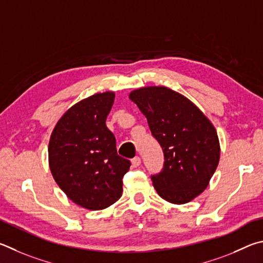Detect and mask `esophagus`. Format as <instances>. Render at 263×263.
Here are the masks:
<instances>
[{
  "instance_id": "esophagus-1",
  "label": "esophagus",
  "mask_w": 263,
  "mask_h": 263,
  "mask_svg": "<svg viewBox=\"0 0 263 263\" xmlns=\"http://www.w3.org/2000/svg\"><path fill=\"white\" fill-rule=\"evenodd\" d=\"M141 165V158L140 157H135V158H133L132 159V166L133 167H139Z\"/></svg>"
}]
</instances>
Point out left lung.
I'll return each mask as SVG.
<instances>
[{
    "instance_id": "obj_1",
    "label": "left lung",
    "mask_w": 263,
    "mask_h": 263,
    "mask_svg": "<svg viewBox=\"0 0 263 263\" xmlns=\"http://www.w3.org/2000/svg\"><path fill=\"white\" fill-rule=\"evenodd\" d=\"M129 99L145 115L164 151L163 171L151 177L158 195L173 204L194 200L208 187L219 163L214 124L193 101L166 86L140 87Z\"/></svg>"
}]
</instances>
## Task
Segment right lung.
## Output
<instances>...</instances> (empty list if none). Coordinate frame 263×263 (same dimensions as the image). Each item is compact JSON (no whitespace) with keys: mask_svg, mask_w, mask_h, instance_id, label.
<instances>
[{"mask_svg":"<svg viewBox=\"0 0 263 263\" xmlns=\"http://www.w3.org/2000/svg\"><path fill=\"white\" fill-rule=\"evenodd\" d=\"M114 92L95 93L72 105L58 120L48 143V164L55 182L73 203L101 210L122 194L130 167L120 157L115 137L106 127Z\"/></svg>","mask_w":263,"mask_h":263,"instance_id":"obj_1","label":"right lung"}]
</instances>
